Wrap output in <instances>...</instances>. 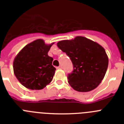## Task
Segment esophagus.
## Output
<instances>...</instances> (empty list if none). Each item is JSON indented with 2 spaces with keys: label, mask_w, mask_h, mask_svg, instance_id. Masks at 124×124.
<instances>
[{
  "label": "esophagus",
  "mask_w": 124,
  "mask_h": 124,
  "mask_svg": "<svg viewBox=\"0 0 124 124\" xmlns=\"http://www.w3.org/2000/svg\"><path fill=\"white\" fill-rule=\"evenodd\" d=\"M61 68H62V66H61V65L59 66L58 67H57V69H61Z\"/></svg>",
  "instance_id": "1"
}]
</instances>
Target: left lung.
I'll use <instances>...</instances> for the list:
<instances>
[{"label": "left lung", "mask_w": 124, "mask_h": 124, "mask_svg": "<svg viewBox=\"0 0 124 124\" xmlns=\"http://www.w3.org/2000/svg\"><path fill=\"white\" fill-rule=\"evenodd\" d=\"M70 57L73 64L68 79L70 85L79 92H89L99 86L107 71L109 59L104 48L97 43L78 36L57 43Z\"/></svg>", "instance_id": "1"}]
</instances>
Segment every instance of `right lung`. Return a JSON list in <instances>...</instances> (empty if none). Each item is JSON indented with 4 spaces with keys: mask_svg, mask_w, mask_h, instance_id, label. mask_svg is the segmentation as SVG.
Returning a JSON list of instances; mask_svg holds the SVG:
<instances>
[{
    "mask_svg": "<svg viewBox=\"0 0 124 124\" xmlns=\"http://www.w3.org/2000/svg\"><path fill=\"white\" fill-rule=\"evenodd\" d=\"M38 39L23 47L15 56L13 68L15 76L25 87L40 90L52 81L56 68L53 58L48 54L51 46Z\"/></svg>",
    "mask_w": 124,
    "mask_h": 124,
    "instance_id": "add662e5",
    "label": "right lung"
}]
</instances>
